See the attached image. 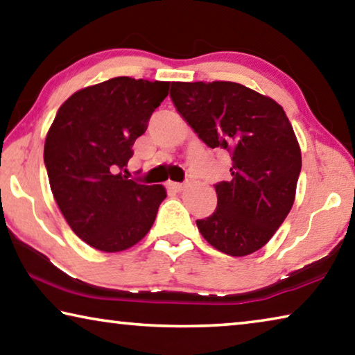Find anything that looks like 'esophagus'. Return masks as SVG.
I'll return each instance as SVG.
<instances>
[{
	"label": "esophagus",
	"instance_id": "34e87169",
	"mask_svg": "<svg viewBox=\"0 0 355 355\" xmlns=\"http://www.w3.org/2000/svg\"><path fill=\"white\" fill-rule=\"evenodd\" d=\"M167 188L171 189V191H175V193H180V191L184 188V184L183 183H177V182H168L167 183Z\"/></svg>",
	"mask_w": 355,
	"mask_h": 355
}]
</instances>
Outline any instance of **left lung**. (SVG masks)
Wrapping results in <instances>:
<instances>
[{
	"label": "left lung",
	"instance_id": "8db88e82",
	"mask_svg": "<svg viewBox=\"0 0 355 355\" xmlns=\"http://www.w3.org/2000/svg\"><path fill=\"white\" fill-rule=\"evenodd\" d=\"M171 98L202 142L232 157L216 210L196 221L202 237L229 256L261 250L291 211L302 168L283 107L235 82H172Z\"/></svg>",
	"mask_w": 355,
	"mask_h": 355
}]
</instances>
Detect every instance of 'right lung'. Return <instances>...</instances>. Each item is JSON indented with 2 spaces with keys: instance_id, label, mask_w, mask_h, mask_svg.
Segmentation results:
<instances>
[{
  "instance_id": "obj_1",
  "label": "right lung",
  "mask_w": 355,
  "mask_h": 355,
  "mask_svg": "<svg viewBox=\"0 0 355 355\" xmlns=\"http://www.w3.org/2000/svg\"><path fill=\"white\" fill-rule=\"evenodd\" d=\"M168 85L109 78L72 94L49 129L44 164L53 198L77 237L99 251H123L142 240L166 199L164 187L121 171Z\"/></svg>"
}]
</instances>
